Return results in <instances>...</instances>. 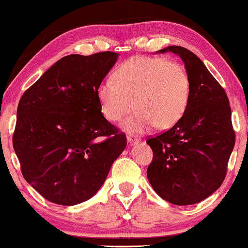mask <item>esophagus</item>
<instances>
[{
  "mask_svg": "<svg viewBox=\"0 0 248 248\" xmlns=\"http://www.w3.org/2000/svg\"><path fill=\"white\" fill-rule=\"evenodd\" d=\"M127 141L130 143V144H133V143H137L140 141V139L137 137L136 135H128L127 136Z\"/></svg>",
  "mask_w": 248,
  "mask_h": 248,
  "instance_id": "34e87169",
  "label": "esophagus"
}]
</instances>
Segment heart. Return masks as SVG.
Here are the masks:
<instances>
[{
  "instance_id": "heart-1",
  "label": "heart",
  "mask_w": 248,
  "mask_h": 248,
  "mask_svg": "<svg viewBox=\"0 0 248 248\" xmlns=\"http://www.w3.org/2000/svg\"><path fill=\"white\" fill-rule=\"evenodd\" d=\"M189 93L188 73L180 62L144 55L124 61L113 80H104L97 90L108 121H121L134 106L139 109L124 124V129L136 133L156 124L162 129L174 126L186 111Z\"/></svg>"
}]
</instances>
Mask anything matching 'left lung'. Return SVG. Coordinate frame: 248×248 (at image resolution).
I'll return each instance as SVG.
<instances>
[{"label":"left lung","mask_w":248,"mask_h":248,"mask_svg":"<svg viewBox=\"0 0 248 248\" xmlns=\"http://www.w3.org/2000/svg\"><path fill=\"white\" fill-rule=\"evenodd\" d=\"M184 61L190 79L186 111L172 128L151 136L153 162L147 175L160 198L177 205L199 203L219 188L235 142L231 107L224 89L190 50L170 46Z\"/></svg>","instance_id":"obj_1"}]
</instances>
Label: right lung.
<instances>
[{"mask_svg":"<svg viewBox=\"0 0 248 248\" xmlns=\"http://www.w3.org/2000/svg\"><path fill=\"white\" fill-rule=\"evenodd\" d=\"M118 54L68 55L24 92L13 135L24 179L53 203L78 204L98 192L127 145L101 114L98 86Z\"/></svg>","mask_w":248,"mask_h":248,"instance_id":"1","label":"right lung"}]
</instances>
